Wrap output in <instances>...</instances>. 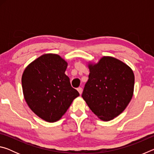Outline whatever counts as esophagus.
I'll list each match as a JSON object with an SVG mask.
<instances>
[{"label":"esophagus","instance_id":"esophagus-1","mask_svg":"<svg viewBox=\"0 0 154 154\" xmlns=\"http://www.w3.org/2000/svg\"><path fill=\"white\" fill-rule=\"evenodd\" d=\"M77 91L78 92H79V94L81 95L82 94V92H83V89H82V88H77Z\"/></svg>","mask_w":154,"mask_h":154}]
</instances>
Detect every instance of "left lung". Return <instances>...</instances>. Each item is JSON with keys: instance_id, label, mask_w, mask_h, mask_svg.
Instances as JSON below:
<instances>
[{"instance_id": "8db88e82", "label": "left lung", "mask_w": 154, "mask_h": 154, "mask_svg": "<svg viewBox=\"0 0 154 154\" xmlns=\"http://www.w3.org/2000/svg\"><path fill=\"white\" fill-rule=\"evenodd\" d=\"M90 74L82 98L99 119L110 121L122 113L131 100L134 75L119 60L104 56L98 63L88 64Z\"/></svg>"}]
</instances>
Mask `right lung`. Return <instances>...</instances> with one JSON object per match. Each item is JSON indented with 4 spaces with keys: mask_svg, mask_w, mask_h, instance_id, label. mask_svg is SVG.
<instances>
[{
    "mask_svg": "<svg viewBox=\"0 0 154 154\" xmlns=\"http://www.w3.org/2000/svg\"><path fill=\"white\" fill-rule=\"evenodd\" d=\"M67 62L59 55L43 54L28 64L22 77L23 94L28 106L48 122L58 121L79 92L65 75Z\"/></svg>",
    "mask_w": 154,
    "mask_h": 154,
    "instance_id": "right-lung-1",
    "label": "right lung"
}]
</instances>
